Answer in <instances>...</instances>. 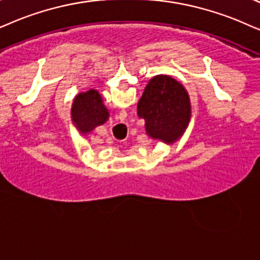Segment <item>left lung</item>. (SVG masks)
Returning a JSON list of instances; mask_svg holds the SVG:
<instances>
[{
  "instance_id": "8db88e82",
  "label": "left lung",
  "mask_w": 260,
  "mask_h": 260,
  "mask_svg": "<svg viewBox=\"0 0 260 260\" xmlns=\"http://www.w3.org/2000/svg\"><path fill=\"white\" fill-rule=\"evenodd\" d=\"M137 110L138 116L145 120L147 136L168 145L181 139L191 117V103L184 85L166 75L148 81Z\"/></svg>"
}]
</instances>
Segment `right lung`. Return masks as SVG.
<instances>
[{
    "label": "right lung",
    "mask_w": 260,
    "mask_h": 260,
    "mask_svg": "<svg viewBox=\"0 0 260 260\" xmlns=\"http://www.w3.org/2000/svg\"><path fill=\"white\" fill-rule=\"evenodd\" d=\"M108 119L109 112L98 90L89 89L76 95L71 106V120L82 137H86Z\"/></svg>",
    "instance_id": "obj_1"
}]
</instances>
